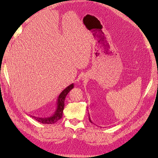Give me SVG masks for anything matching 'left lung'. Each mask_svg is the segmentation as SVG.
<instances>
[{
	"label": "left lung",
	"mask_w": 158,
	"mask_h": 158,
	"mask_svg": "<svg viewBox=\"0 0 158 158\" xmlns=\"http://www.w3.org/2000/svg\"><path fill=\"white\" fill-rule=\"evenodd\" d=\"M88 114H89V113H88ZM89 121L92 123H93V122L92 121V120H91V118H90V117H89Z\"/></svg>",
	"instance_id": "8db88e82"
}]
</instances>
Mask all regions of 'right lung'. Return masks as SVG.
<instances>
[{"label":"right lung","mask_w":158,"mask_h":158,"mask_svg":"<svg viewBox=\"0 0 158 158\" xmlns=\"http://www.w3.org/2000/svg\"><path fill=\"white\" fill-rule=\"evenodd\" d=\"M74 86V84H72L69 85L68 87H66L62 92L59 94L58 98H57L56 102V107L53 114L51 116L45 117H39L35 116L30 115L33 118L35 119L38 122L44 123V124H53L56 123L57 121L60 120V119L63 117V110L64 107V99L66 95L69 94L70 91L73 89Z\"/></svg>","instance_id":"right-lung-1"}]
</instances>
